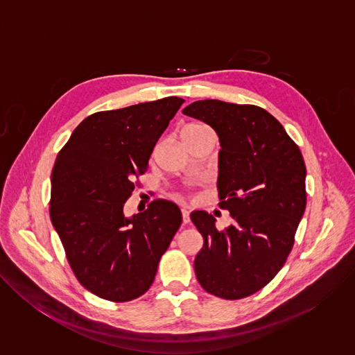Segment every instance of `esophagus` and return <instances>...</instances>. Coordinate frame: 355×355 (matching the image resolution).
<instances>
[{
    "label": "esophagus",
    "mask_w": 355,
    "mask_h": 355,
    "mask_svg": "<svg viewBox=\"0 0 355 355\" xmlns=\"http://www.w3.org/2000/svg\"><path fill=\"white\" fill-rule=\"evenodd\" d=\"M181 215H182V225H188L191 222L189 212L187 209H181Z\"/></svg>",
    "instance_id": "34e87169"
}]
</instances>
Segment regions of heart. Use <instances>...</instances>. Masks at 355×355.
Instances as JSON below:
<instances>
[{
	"label": "heart",
	"instance_id": "obj_1",
	"mask_svg": "<svg viewBox=\"0 0 355 355\" xmlns=\"http://www.w3.org/2000/svg\"><path fill=\"white\" fill-rule=\"evenodd\" d=\"M205 126H202V125H189V126H187L184 130H182V135H185V133H188V132H193V130H199V129H204Z\"/></svg>",
	"mask_w": 355,
	"mask_h": 355
}]
</instances>
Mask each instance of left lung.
Segmentation results:
<instances>
[{"mask_svg":"<svg viewBox=\"0 0 355 355\" xmlns=\"http://www.w3.org/2000/svg\"><path fill=\"white\" fill-rule=\"evenodd\" d=\"M182 114L219 136V205L233 219L218 230L208 212L191 214L204 237L196 279L223 299L250 296L278 274L292 250L306 208L305 162L284 126L260 107L204 99Z\"/></svg>","mask_w":355,"mask_h":355,"instance_id":"obj_1","label":"left lung"}]
</instances>
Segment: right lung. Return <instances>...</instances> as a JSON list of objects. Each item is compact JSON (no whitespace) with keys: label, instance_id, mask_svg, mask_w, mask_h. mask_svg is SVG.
Instances as JSON below:
<instances>
[{"label":"right lung","instance_id":"obj_1","mask_svg":"<svg viewBox=\"0 0 355 355\" xmlns=\"http://www.w3.org/2000/svg\"><path fill=\"white\" fill-rule=\"evenodd\" d=\"M182 104V98L167 96L92 114L56 157L50 219L74 275L99 297L141 296L181 226V211L170 200L156 199L132 218L123 205Z\"/></svg>","mask_w":355,"mask_h":355}]
</instances>
